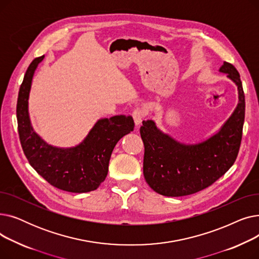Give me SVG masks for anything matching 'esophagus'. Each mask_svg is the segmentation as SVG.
<instances>
[{
    "instance_id": "esophagus-1",
    "label": "esophagus",
    "mask_w": 259,
    "mask_h": 259,
    "mask_svg": "<svg viewBox=\"0 0 259 259\" xmlns=\"http://www.w3.org/2000/svg\"><path fill=\"white\" fill-rule=\"evenodd\" d=\"M132 116H133L135 125L139 126V125L141 124V122H142V120H143V119L145 118V116H146L145 109H144V108H141V107L135 108L134 110H133V112H132Z\"/></svg>"
}]
</instances>
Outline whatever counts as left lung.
I'll return each mask as SVG.
<instances>
[{
	"label": "left lung",
	"instance_id": "left-lung-1",
	"mask_svg": "<svg viewBox=\"0 0 259 259\" xmlns=\"http://www.w3.org/2000/svg\"><path fill=\"white\" fill-rule=\"evenodd\" d=\"M238 89V104L221 130L194 145L175 141L151 119L140 129L145 146L144 176L158 194L179 197L208 188L232 167L237 157L244 121V93L236 68L225 62L220 69Z\"/></svg>",
	"mask_w": 259,
	"mask_h": 259
}]
</instances>
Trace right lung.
Masks as SVG:
<instances>
[{
  "label": "right lung",
  "mask_w": 259,
  "mask_h": 259,
  "mask_svg": "<svg viewBox=\"0 0 259 259\" xmlns=\"http://www.w3.org/2000/svg\"><path fill=\"white\" fill-rule=\"evenodd\" d=\"M43 59L44 56L31 62L19 91L17 118L24 154L31 167L53 187L72 193L93 191L106 179L115 145L124 135L133 131V118L130 115L101 118L85 140L75 147L48 145L33 131L28 113L32 77Z\"/></svg>",
  "instance_id": "right-lung-1"
}]
</instances>
